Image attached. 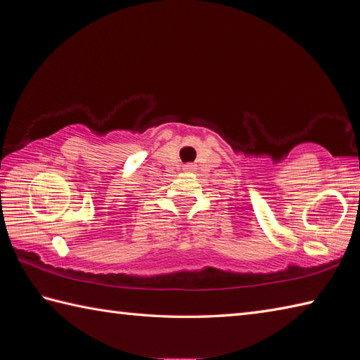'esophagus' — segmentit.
Masks as SVG:
<instances>
[{"instance_id": "obj_1", "label": "esophagus", "mask_w": 360, "mask_h": 360, "mask_svg": "<svg viewBox=\"0 0 360 360\" xmlns=\"http://www.w3.org/2000/svg\"><path fill=\"white\" fill-rule=\"evenodd\" d=\"M192 168H193V165H186V167H184V169H186V172H191V169H192Z\"/></svg>"}]
</instances>
